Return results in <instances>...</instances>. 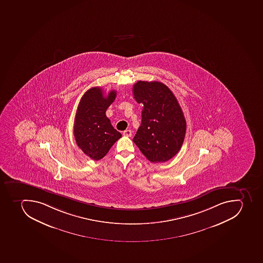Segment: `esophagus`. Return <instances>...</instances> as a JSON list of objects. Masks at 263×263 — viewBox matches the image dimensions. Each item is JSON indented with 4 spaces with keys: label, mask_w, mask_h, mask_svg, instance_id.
I'll list each match as a JSON object with an SVG mask.
<instances>
[{
    "label": "esophagus",
    "mask_w": 263,
    "mask_h": 263,
    "mask_svg": "<svg viewBox=\"0 0 263 263\" xmlns=\"http://www.w3.org/2000/svg\"><path fill=\"white\" fill-rule=\"evenodd\" d=\"M124 136H126V137H132V130H126L123 132Z\"/></svg>",
    "instance_id": "1"
}]
</instances>
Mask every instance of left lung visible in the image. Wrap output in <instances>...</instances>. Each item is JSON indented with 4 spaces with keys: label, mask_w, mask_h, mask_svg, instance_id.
<instances>
[{
    "label": "left lung",
    "mask_w": 263,
    "mask_h": 263,
    "mask_svg": "<svg viewBox=\"0 0 263 263\" xmlns=\"http://www.w3.org/2000/svg\"><path fill=\"white\" fill-rule=\"evenodd\" d=\"M133 96L143 104L141 123L133 141L152 162H164L178 153L185 138L186 122L177 98L159 82L138 81Z\"/></svg>",
    "instance_id": "1"
}]
</instances>
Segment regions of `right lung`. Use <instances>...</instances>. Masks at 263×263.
I'll return each instance as SVG.
<instances>
[{"label":"right lung","instance_id":"right-lung-1","mask_svg":"<svg viewBox=\"0 0 263 263\" xmlns=\"http://www.w3.org/2000/svg\"><path fill=\"white\" fill-rule=\"evenodd\" d=\"M117 91L104 96L101 87H92L80 101L74 122L76 142L82 152L98 161L102 159L122 134L114 129L106 111L115 100Z\"/></svg>","mask_w":263,"mask_h":263}]
</instances>
